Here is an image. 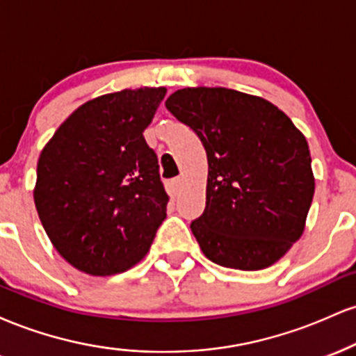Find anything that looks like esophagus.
I'll use <instances>...</instances> for the list:
<instances>
[{"mask_svg":"<svg viewBox=\"0 0 356 356\" xmlns=\"http://www.w3.org/2000/svg\"><path fill=\"white\" fill-rule=\"evenodd\" d=\"M172 186H174V191H175V192L181 191V187H182V177H175L174 181H172Z\"/></svg>","mask_w":356,"mask_h":356,"instance_id":"obj_1","label":"esophagus"}]
</instances>
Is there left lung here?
I'll list each match as a JSON object with an SVG mask.
<instances>
[{"instance_id":"1","label":"left lung","mask_w":356,"mask_h":356,"mask_svg":"<svg viewBox=\"0 0 356 356\" xmlns=\"http://www.w3.org/2000/svg\"><path fill=\"white\" fill-rule=\"evenodd\" d=\"M165 107L207 152L206 209L191 224L204 256L241 271L273 266L303 234L314 194L306 137L263 97L187 87Z\"/></svg>"}]
</instances>
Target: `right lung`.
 I'll use <instances>...</instances> for the list:
<instances>
[{
	"label": "right lung",
	"instance_id": "1",
	"mask_svg": "<svg viewBox=\"0 0 356 356\" xmlns=\"http://www.w3.org/2000/svg\"><path fill=\"white\" fill-rule=\"evenodd\" d=\"M165 87L85 102L43 147L33 199L53 248L92 276L144 259L167 216L157 155L144 138Z\"/></svg>",
	"mask_w": 356,
	"mask_h": 356
}]
</instances>
